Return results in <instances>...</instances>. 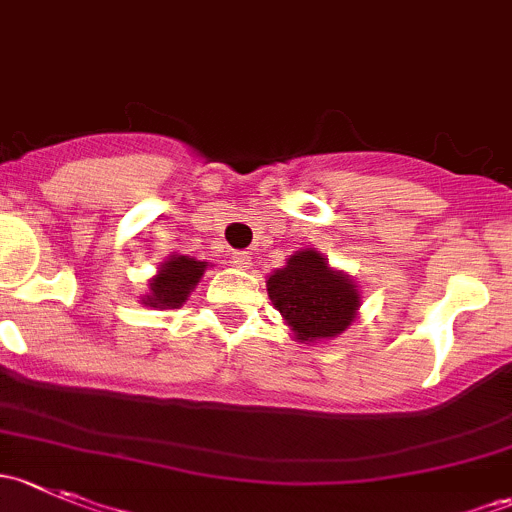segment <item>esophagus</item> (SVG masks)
<instances>
[{
    "instance_id": "esophagus-1",
    "label": "esophagus",
    "mask_w": 512,
    "mask_h": 512,
    "mask_svg": "<svg viewBox=\"0 0 512 512\" xmlns=\"http://www.w3.org/2000/svg\"><path fill=\"white\" fill-rule=\"evenodd\" d=\"M232 262H235L240 270H250V267H252L250 252H232Z\"/></svg>"
}]
</instances>
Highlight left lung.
I'll return each mask as SVG.
<instances>
[{
    "instance_id": "left-lung-1",
    "label": "left lung",
    "mask_w": 512,
    "mask_h": 512,
    "mask_svg": "<svg viewBox=\"0 0 512 512\" xmlns=\"http://www.w3.org/2000/svg\"><path fill=\"white\" fill-rule=\"evenodd\" d=\"M267 297L302 344L344 334L361 307L359 285L314 247L297 250L267 275Z\"/></svg>"
}]
</instances>
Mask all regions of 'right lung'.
<instances>
[{"label": "right lung", "mask_w": 512, "mask_h": 512, "mask_svg": "<svg viewBox=\"0 0 512 512\" xmlns=\"http://www.w3.org/2000/svg\"><path fill=\"white\" fill-rule=\"evenodd\" d=\"M213 267L210 262L195 260V257L173 252L168 260L160 262L156 275L148 280V292L141 302L151 309H178L190 297L198 282L203 280L205 270Z\"/></svg>", "instance_id": "1"}]
</instances>
